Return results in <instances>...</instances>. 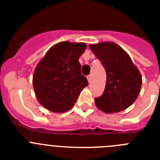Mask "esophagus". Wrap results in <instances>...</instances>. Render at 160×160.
Returning <instances> with one entry per match:
<instances>
[{"label": "esophagus", "instance_id": "obj_1", "mask_svg": "<svg viewBox=\"0 0 160 160\" xmlns=\"http://www.w3.org/2000/svg\"><path fill=\"white\" fill-rule=\"evenodd\" d=\"M91 78H92V77H91V75H90H90L87 76V80H88V82L89 83H90V82H91Z\"/></svg>", "mask_w": 160, "mask_h": 160}]
</instances>
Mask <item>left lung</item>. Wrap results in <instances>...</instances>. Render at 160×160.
Masks as SVG:
<instances>
[{"label":"left lung","mask_w":160,"mask_h":160,"mask_svg":"<svg viewBox=\"0 0 160 160\" xmlns=\"http://www.w3.org/2000/svg\"><path fill=\"white\" fill-rule=\"evenodd\" d=\"M90 48L107 72L104 93L94 98L96 107L106 114L124 111L133 104L140 92V72L128 53L114 42L90 44Z\"/></svg>","instance_id":"obj_1"}]
</instances>
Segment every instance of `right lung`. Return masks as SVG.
Here are the masks:
<instances>
[{
	"label": "right lung",
	"instance_id": "right-lung-1",
	"mask_svg": "<svg viewBox=\"0 0 160 160\" xmlns=\"http://www.w3.org/2000/svg\"><path fill=\"white\" fill-rule=\"evenodd\" d=\"M86 48L83 42H59L39 62L32 75V86L42 107L54 113H64L73 107L88 86L78 62Z\"/></svg>",
	"mask_w": 160,
	"mask_h": 160
}]
</instances>
